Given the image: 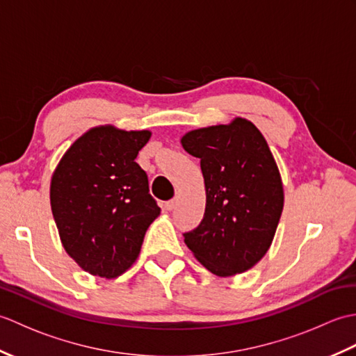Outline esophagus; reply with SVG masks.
Returning <instances> with one entry per match:
<instances>
[{"instance_id": "obj_1", "label": "esophagus", "mask_w": 356, "mask_h": 356, "mask_svg": "<svg viewBox=\"0 0 356 356\" xmlns=\"http://www.w3.org/2000/svg\"><path fill=\"white\" fill-rule=\"evenodd\" d=\"M177 205H179V200L177 199H172V200L165 202V209L166 211H172V209H176Z\"/></svg>"}]
</instances>
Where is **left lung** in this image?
Instances as JSON below:
<instances>
[{"label":"left lung","mask_w":356,"mask_h":356,"mask_svg":"<svg viewBox=\"0 0 356 356\" xmlns=\"http://www.w3.org/2000/svg\"><path fill=\"white\" fill-rule=\"evenodd\" d=\"M180 143L200 159L207 190L205 216L184 234L186 246L217 277L246 272L268 252L284 205L266 139L251 120L234 118L188 131Z\"/></svg>","instance_id":"obj_1"}]
</instances>
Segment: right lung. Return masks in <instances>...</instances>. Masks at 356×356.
<instances>
[{"mask_svg":"<svg viewBox=\"0 0 356 356\" xmlns=\"http://www.w3.org/2000/svg\"><path fill=\"white\" fill-rule=\"evenodd\" d=\"M151 131L99 125L72 143L53 171L50 207L59 238L81 269L101 278L122 275L138 260L161 208L147 172L134 162Z\"/></svg>","mask_w":356,"mask_h":356,"instance_id":"1","label":"right lung"}]
</instances>
